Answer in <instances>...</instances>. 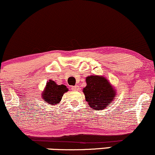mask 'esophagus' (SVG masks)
<instances>
[{
    "label": "esophagus",
    "mask_w": 155,
    "mask_h": 155,
    "mask_svg": "<svg viewBox=\"0 0 155 155\" xmlns=\"http://www.w3.org/2000/svg\"><path fill=\"white\" fill-rule=\"evenodd\" d=\"M72 90H73V91H79V86L76 85V86L72 87Z\"/></svg>",
    "instance_id": "1"
}]
</instances>
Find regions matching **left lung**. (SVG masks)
I'll use <instances>...</instances> for the list:
<instances>
[{"instance_id":"obj_1","label":"left lung","mask_w":155,"mask_h":155,"mask_svg":"<svg viewBox=\"0 0 155 155\" xmlns=\"http://www.w3.org/2000/svg\"><path fill=\"white\" fill-rule=\"evenodd\" d=\"M87 85L83 93L89 107L96 110H102L116 98L117 92L107 78L103 76L91 75L86 77Z\"/></svg>"}]
</instances>
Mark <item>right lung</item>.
<instances>
[{
    "label": "right lung",
    "mask_w": 155,
    "mask_h": 155,
    "mask_svg": "<svg viewBox=\"0 0 155 155\" xmlns=\"http://www.w3.org/2000/svg\"><path fill=\"white\" fill-rule=\"evenodd\" d=\"M68 91L64 84H57L54 81L50 79L47 81L46 85L42 93V98L51 106L59 104L64 93Z\"/></svg>",
    "instance_id": "obj_1"
}]
</instances>
